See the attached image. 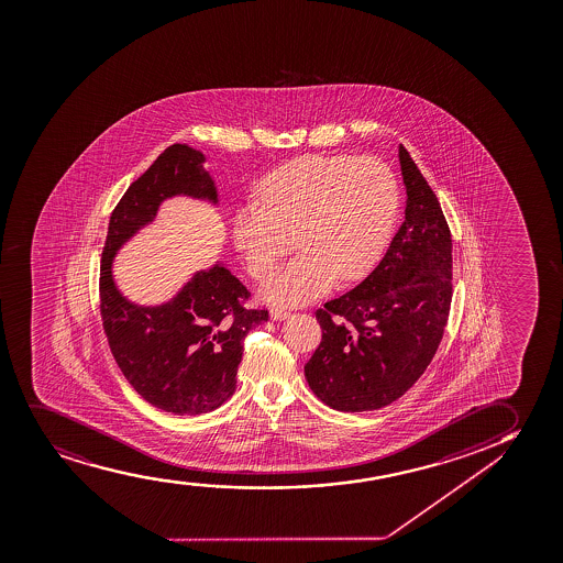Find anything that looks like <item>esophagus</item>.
Instances as JSON below:
<instances>
[{"instance_id": "34e87169", "label": "esophagus", "mask_w": 563, "mask_h": 563, "mask_svg": "<svg viewBox=\"0 0 563 563\" xmlns=\"http://www.w3.org/2000/svg\"><path fill=\"white\" fill-rule=\"evenodd\" d=\"M290 317V311H286L283 307H277V309H272V319L273 320H286Z\"/></svg>"}]
</instances>
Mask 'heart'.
<instances>
[{"label": "heart", "mask_w": 563, "mask_h": 563, "mask_svg": "<svg viewBox=\"0 0 563 563\" xmlns=\"http://www.w3.org/2000/svg\"><path fill=\"white\" fill-rule=\"evenodd\" d=\"M257 201L233 216V241L254 277L290 252L298 256L265 277L272 303L298 306L330 290L333 280L364 277L389 241L398 212V181L375 157L307 155L257 184Z\"/></svg>", "instance_id": "1"}]
</instances>
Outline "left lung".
I'll return each mask as SVG.
<instances>
[{
	"instance_id": "8db88e82",
	"label": "left lung",
	"mask_w": 563,
	"mask_h": 563,
	"mask_svg": "<svg viewBox=\"0 0 563 563\" xmlns=\"http://www.w3.org/2000/svg\"><path fill=\"white\" fill-rule=\"evenodd\" d=\"M406 218L361 285L317 309L322 341L306 379L338 411L398 400L437 354L452 306V233L437 195L400 144Z\"/></svg>"
}]
</instances>
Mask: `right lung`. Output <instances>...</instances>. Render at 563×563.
Masks as SVG:
<instances>
[{
    "label": "right lung",
    "mask_w": 563,
    "mask_h": 563,
    "mask_svg": "<svg viewBox=\"0 0 563 563\" xmlns=\"http://www.w3.org/2000/svg\"><path fill=\"white\" fill-rule=\"evenodd\" d=\"M205 155L173 144L132 181L113 209L100 265V312L111 354L146 402L176 416L220 408L236 387L246 333L269 319L267 309H246V286L225 265L195 273L161 306L132 303L119 291L111 262L123 244L176 195L218 205Z\"/></svg>",
    "instance_id": "1"
}]
</instances>
